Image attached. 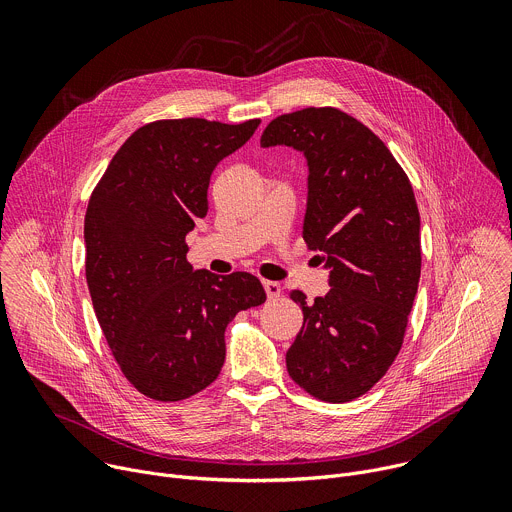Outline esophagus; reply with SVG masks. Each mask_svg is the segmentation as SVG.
<instances>
[{
  "label": "esophagus",
  "mask_w": 512,
  "mask_h": 512,
  "mask_svg": "<svg viewBox=\"0 0 512 512\" xmlns=\"http://www.w3.org/2000/svg\"><path fill=\"white\" fill-rule=\"evenodd\" d=\"M263 287H265V294L269 300H275L279 298L281 294V285L277 281H263Z\"/></svg>",
  "instance_id": "obj_1"
}]
</instances>
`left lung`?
<instances>
[{
    "instance_id": "8db88e82",
    "label": "left lung",
    "mask_w": 512,
    "mask_h": 512,
    "mask_svg": "<svg viewBox=\"0 0 512 512\" xmlns=\"http://www.w3.org/2000/svg\"><path fill=\"white\" fill-rule=\"evenodd\" d=\"M287 145L308 162L304 241L324 253L330 291L312 304L285 354L312 397L346 403L373 389L401 350L421 273L419 210L387 145L334 107L275 117L261 148Z\"/></svg>"
}]
</instances>
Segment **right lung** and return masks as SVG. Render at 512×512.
I'll use <instances>...</instances> for the list:
<instances>
[{"instance_id":"right-lung-1","label":"right lung","mask_w":512,"mask_h":512,"mask_svg":"<svg viewBox=\"0 0 512 512\" xmlns=\"http://www.w3.org/2000/svg\"><path fill=\"white\" fill-rule=\"evenodd\" d=\"M259 119L198 117L139 127L117 150L85 214L93 308L125 379L145 397L182 401L223 369L225 330L265 302L245 271L216 275L186 261V235L208 212L210 174Z\"/></svg>"}]
</instances>
